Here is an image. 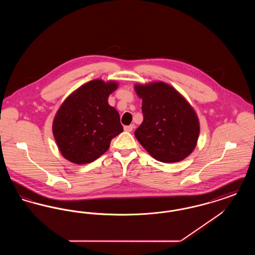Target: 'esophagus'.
I'll use <instances>...</instances> for the list:
<instances>
[{
	"label": "esophagus",
	"instance_id": "esophagus-1",
	"mask_svg": "<svg viewBox=\"0 0 255 255\" xmlns=\"http://www.w3.org/2000/svg\"><path fill=\"white\" fill-rule=\"evenodd\" d=\"M133 128H134V126H133V124H132V125H129V126H124V131H126V132H132Z\"/></svg>",
	"mask_w": 255,
	"mask_h": 255
}]
</instances>
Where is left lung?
Here are the masks:
<instances>
[{
    "label": "left lung",
    "instance_id": "8db88e82",
    "mask_svg": "<svg viewBox=\"0 0 255 255\" xmlns=\"http://www.w3.org/2000/svg\"><path fill=\"white\" fill-rule=\"evenodd\" d=\"M142 98L143 122L134 136L158 161L178 162L194 150L200 133L194 110L171 86L162 82L135 85Z\"/></svg>",
    "mask_w": 255,
    "mask_h": 255
}]
</instances>
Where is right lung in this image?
<instances>
[{
  "instance_id": "add662e5",
  "label": "right lung",
  "mask_w": 255,
  "mask_h": 255,
  "mask_svg": "<svg viewBox=\"0 0 255 255\" xmlns=\"http://www.w3.org/2000/svg\"><path fill=\"white\" fill-rule=\"evenodd\" d=\"M115 82L93 80L77 89L57 112L52 132L64 158L77 164L96 160L123 131L118 111L108 104Z\"/></svg>"
}]
</instances>
